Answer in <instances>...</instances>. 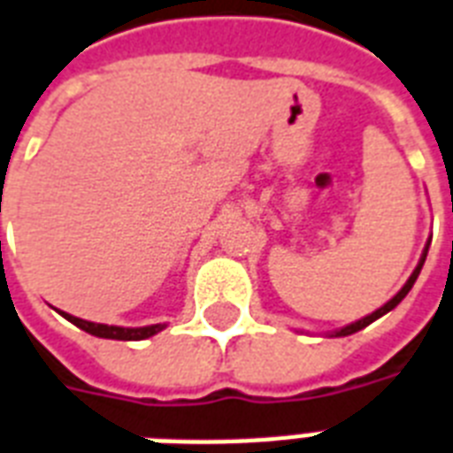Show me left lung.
I'll use <instances>...</instances> for the list:
<instances>
[{
  "mask_svg": "<svg viewBox=\"0 0 453 453\" xmlns=\"http://www.w3.org/2000/svg\"><path fill=\"white\" fill-rule=\"evenodd\" d=\"M427 250H430V240H427V244H426V251H423V257H420L418 265H416V271L411 273V278H409V280H406V285H403V288L399 289V292H396V295L392 296V299H389L388 303H385V306H380L378 311H372L371 316H365V319L357 320V323H351V326H344V327H342V330H334V333L330 334V337H347V334H354V333H358V330H364L365 326H371L372 320H378L380 316H385V313H389V311L395 309L396 303L402 302L403 296L409 295V292H411V288H413V282L418 280V275H420V268H423V264H426Z\"/></svg>",
  "mask_w": 453,
  "mask_h": 453,
  "instance_id": "8db88e82",
  "label": "left lung"
}]
</instances>
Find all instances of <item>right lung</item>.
Segmentation results:
<instances>
[{
	"label": "right lung",
	"instance_id": "1",
	"mask_svg": "<svg viewBox=\"0 0 453 453\" xmlns=\"http://www.w3.org/2000/svg\"><path fill=\"white\" fill-rule=\"evenodd\" d=\"M65 320H71L73 326H78L85 333L95 334V337H104V340H123V342H137L147 340L151 334L161 333L165 327V323H157V326H144V327H120V326H104V323H89V320L75 319L71 313H64L58 311Z\"/></svg>",
	"mask_w": 453,
	"mask_h": 453
}]
</instances>
